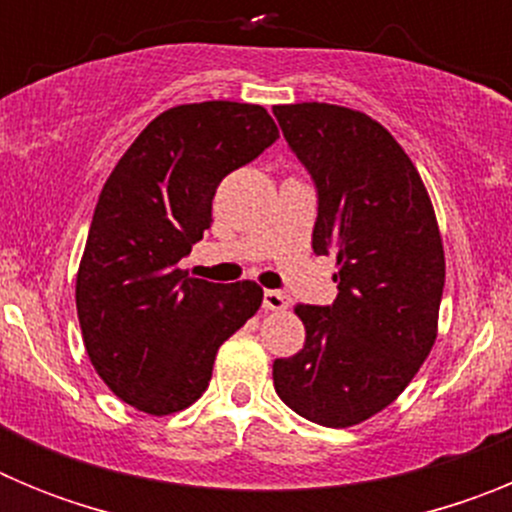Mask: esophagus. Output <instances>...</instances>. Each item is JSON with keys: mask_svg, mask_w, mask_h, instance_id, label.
I'll return each instance as SVG.
<instances>
[{"mask_svg": "<svg viewBox=\"0 0 512 512\" xmlns=\"http://www.w3.org/2000/svg\"><path fill=\"white\" fill-rule=\"evenodd\" d=\"M264 307L266 310H287L289 307V297L279 289H266L264 292Z\"/></svg>", "mask_w": 512, "mask_h": 512, "instance_id": "obj_1", "label": "esophagus"}]
</instances>
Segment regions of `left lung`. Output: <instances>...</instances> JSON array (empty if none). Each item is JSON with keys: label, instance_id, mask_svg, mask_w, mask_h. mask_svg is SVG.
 Returning <instances> with one entry per match:
<instances>
[{"label": "left lung", "instance_id": "1", "mask_svg": "<svg viewBox=\"0 0 512 512\" xmlns=\"http://www.w3.org/2000/svg\"><path fill=\"white\" fill-rule=\"evenodd\" d=\"M274 115L318 187L312 251L338 266L333 305L295 307L305 346L274 361V390L302 418L348 428L392 405L431 354L441 230L418 169L377 120L325 102Z\"/></svg>", "mask_w": 512, "mask_h": 512}]
</instances>
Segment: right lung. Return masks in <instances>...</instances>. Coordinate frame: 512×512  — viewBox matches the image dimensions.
<instances>
[{
  "instance_id": "right-lung-1",
  "label": "right lung",
  "mask_w": 512,
  "mask_h": 512,
  "mask_svg": "<svg viewBox=\"0 0 512 512\" xmlns=\"http://www.w3.org/2000/svg\"><path fill=\"white\" fill-rule=\"evenodd\" d=\"M277 138L261 104H176L104 182L76 312L94 372L140 413L171 415L200 400L217 348L261 307L256 282H205L179 261L210 228L217 184Z\"/></svg>"
}]
</instances>
